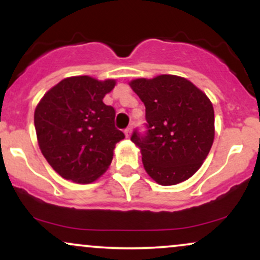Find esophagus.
I'll list each match as a JSON object with an SVG mask.
<instances>
[{"instance_id":"34e87169","label":"esophagus","mask_w":260,"mask_h":260,"mask_svg":"<svg viewBox=\"0 0 260 260\" xmlns=\"http://www.w3.org/2000/svg\"><path fill=\"white\" fill-rule=\"evenodd\" d=\"M124 134H126L127 138H129L131 134H132V127H128V128H126V129H124Z\"/></svg>"}]
</instances>
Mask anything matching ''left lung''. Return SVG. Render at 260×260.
<instances>
[{
    "instance_id": "obj_1",
    "label": "left lung",
    "mask_w": 260,
    "mask_h": 260,
    "mask_svg": "<svg viewBox=\"0 0 260 260\" xmlns=\"http://www.w3.org/2000/svg\"><path fill=\"white\" fill-rule=\"evenodd\" d=\"M131 88L145 105L147 133L134 131L145 171L161 186L188 180L207 159L214 142V107L192 82L172 74L138 78Z\"/></svg>"
}]
</instances>
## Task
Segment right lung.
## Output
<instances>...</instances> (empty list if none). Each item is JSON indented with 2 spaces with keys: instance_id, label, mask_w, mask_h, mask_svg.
I'll list each match as a JSON object with an SVG mask.
<instances>
[{
  "instance_id": "1",
  "label": "right lung",
  "mask_w": 260,
  "mask_h": 260,
  "mask_svg": "<svg viewBox=\"0 0 260 260\" xmlns=\"http://www.w3.org/2000/svg\"><path fill=\"white\" fill-rule=\"evenodd\" d=\"M115 85V79L70 77L39 101L34 112L39 147L66 180L91 183L109 169L116 143L124 138L115 127V109L103 103Z\"/></svg>"
}]
</instances>
